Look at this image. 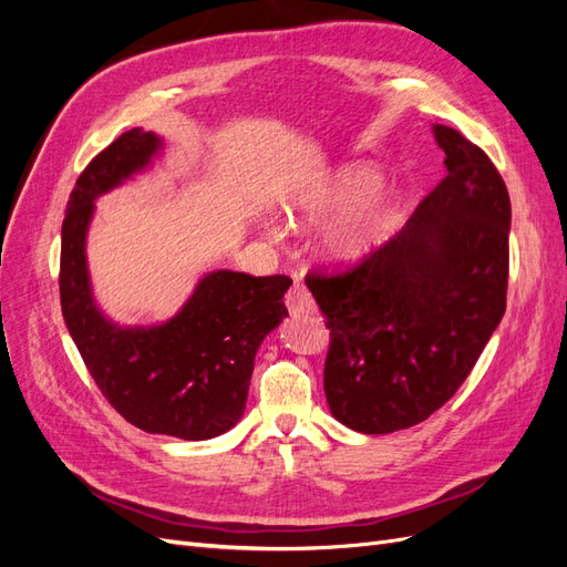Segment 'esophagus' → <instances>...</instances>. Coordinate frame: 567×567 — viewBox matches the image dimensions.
<instances>
[{
    "label": "esophagus",
    "instance_id": "1",
    "mask_svg": "<svg viewBox=\"0 0 567 567\" xmlns=\"http://www.w3.org/2000/svg\"><path fill=\"white\" fill-rule=\"evenodd\" d=\"M284 302H286L290 315H310V312H315V300L310 296V290H307L302 284L290 286Z\"/></svg>",
    "mask_w": 567,
    "mask_h": 567
}]
</instances>
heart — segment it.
Wrapping results in <instances>:
<instances>
[{"label":"heart","instance_id":"obj_1","mask_svg":"<svg viewBox=\"0 0 567 567\" xmlns=\"http://www.w3.org/2000/svg\"><path fill=\"white\" fill-rule=\"evenodd\" d=\"M381 186V175L369 165L342 167L321 188L307 198L298 213L302 219H331L342 213H352L326 238V250L338 262L362 260L375 246H381L400 210L394 194H375Z\"/></svg>","mask_w":567,"mask_h":567}]
</instances>
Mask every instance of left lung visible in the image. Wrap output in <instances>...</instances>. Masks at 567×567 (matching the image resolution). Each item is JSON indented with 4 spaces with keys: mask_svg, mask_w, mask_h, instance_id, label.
I'll return each instance as SVG.
<instances>
[{
    "mask_svg": "<svg viewBox=\"0 0 567 567\" xmlns=\"http://www.w3.org/2000/svg\"><path fill=\"white\" fill-rule=\"evenodd\" d=\"M444 177L409 225L305 277L331 329L323 392L352 431L411 427L454 398L506 312L511 200L487 153L435 125Z\"/></svg>",
    "mask_w": 567,
    "mask_h": 567,
    "instance_id": "obj_1",
    "label": "left lung"
}]
</instances>
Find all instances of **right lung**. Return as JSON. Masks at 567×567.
<instances>
[{"label": "right lung", "instance_id": "1", "mask_svg": "<svg viewBox=\"0 0 567 567\" xmlns=\"http://www.w3.org/2000/svg\"><path fill=\"white\" fill-rule=\"evenodd\" d=\"M161 140L130 130L82 169L61 229V310L84 367L109 404L146 433L210 440L241 419L252 359L288 315L286 274L213 271L184 310L153 329H117L101 317L84 265L94 198L142 169Z\"/></svg>", "mask_w": 567, "mask_h": 567}]
</instances>
